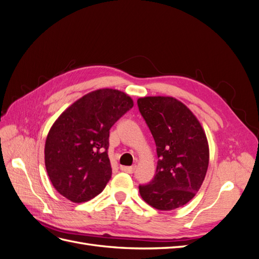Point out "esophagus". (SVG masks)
Instances as JSON below:
<instances>
[{
  "label": "esophagus",
  "mask_w": 259,
  "mask_h": 259,
  "mask_svg": "<svg viewBox=\"0 0 259 259\" xmlns=\"http://www.w3.org/2000/svg\"><path fill=\"white\" fill-rule=\"evenodd\" d=\"M121 169L125 171V173L133 174L135 171V166H121Z\"/></svg>",
  "instance_id": "obj_1"
}]
</instances>
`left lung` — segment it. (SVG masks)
<instances>
[{
  "instance_id": "8db88e82",
  "label": "left lung",
  "mask_w": 259,
  "mask_h": 259,
  "mask_svg": "<svg viewBox=\"0 0 259 259\" xmlns=\"http://www.w3.org/2000/svg\"><path fill=\"white\" fill-rule=\"evenodd\" d=\"M156 146L154 178L139 186L145 202L170 210L187 204L199 191L208 167L209 151L204 131L195 115L173 97L137 100Z\"/></svg>"
}]
</instances>
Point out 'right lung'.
Returning a JSON list of instances; mask_svg holds the SVG:
<instances>
[{
	"label": "right lung",
	"mask_w": 259,
	"mask_h": 259,
	"mask_svg": "<svg viewBox=\"0 0 259 259\" xmlns=\"http://www.w3.org/2000/svg\"><path fill=\"white\" fill-rule=\"evenodd\" d=\"M134 103L117 90H97L60 114L45 143V166L53 186L74 203L88 202L105 189L112 168L109 131Z\"/></svg>",
	"instance_id": "obj_1"
}]
</instances>
